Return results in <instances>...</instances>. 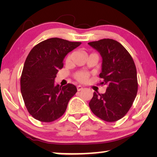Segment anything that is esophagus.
<instances>
[{"label":"esophagus","instance_id":"34e87169","mask_svg":"<svg viewBox=\"0 0 157 157\" xmlns=\"http://www.w3.org/2000/svg\"><path fill=\"white\" fill-rule=\"evenodd\" d=\"M83 89V86H81V85L77 86V90H78V91H81V90H82Z\"/></svg>","mask_w":157,"mask_h":157}]
</instances>
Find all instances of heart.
<instances>
[{"instance_id":"heart-1","label":"heart","mask_w":157,"mask_h":157,"mask_svg":"<svg viewBox=\"0 0 157 157\" xmlns=\"http://www.w3.org/2000/svg\"><path fill=\"white\" fill-rule=\"evenodd\" d=\"M71 59V54H69L67 57H66V61H70ZM74 77L75 78L77 79L78 81H80V82L84 83L88 80V78H89V74L86 71H78L75 74Z\"/></svg>"}]
</instances>
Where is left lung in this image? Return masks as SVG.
<instances>
[{
    "label": "left lung",
    "mask_w": 157,
    "mask_h": 157,
    "mask_svg": "<svg viewBox=\"0 0 157 157\" xmlns=\"http://www.w3.org/2000/svg\"><path fill=\"white\" fill-rule=\"evenodd\" d=\"M102 57L101 84L104 94L94 92L89 107L96 117L107 122L117 121L126 114L138 91L136 68L127 50L117 40L104 38L89 42Z\"/></svg>",
    "instance_id": "8db88e82"
}]
</instances>
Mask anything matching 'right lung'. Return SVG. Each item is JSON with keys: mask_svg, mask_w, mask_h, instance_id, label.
I'll return each mask as SVG.
<instances>
[{"mask_svg": "<svg viewBox=\"0 0 157 157\" xmlns=\"http://www.w3.org/2000/svg\"><path fill=\"white\" fill-rule=\"evenodd\" d=\"M81 44L51 38L39 43L30 51L21 74V91L27 110L34 119L51 122L66 111L77 89L71 83L64 86L55 85V78L63 68L66 56Z\"/></svg>", "mask_w": 157, "mask_h": 157, "instance_id": "right-lung-1", "label": "right lung"}]
</instances>
